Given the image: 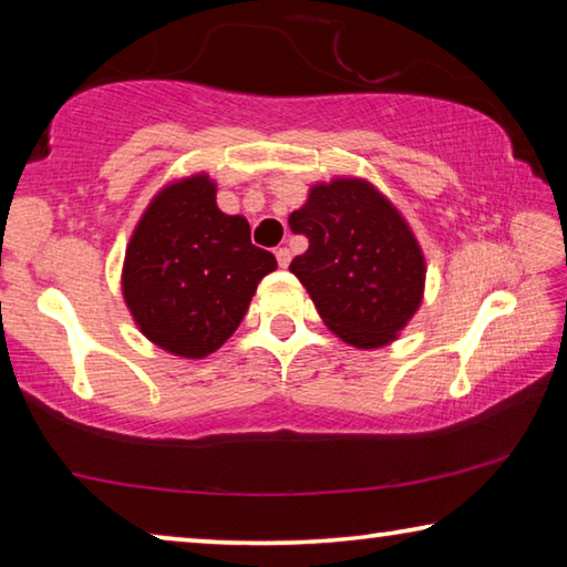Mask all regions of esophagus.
<instances>
[{
  "label": "esophagus",
  "instance_id": "obj_1",
  "mask_svg": "<svg viewBox=\"0 0 567 567\" xmlns=\"http://www.w3.org/2000/svg\"><path fill=\"white\" fill-rule=\"evenodd\" d=\"M275 257H277V265H280V267H287V265H290V260H292L290 249H287V247H280V249H277Z\"/></svg>",
  "mask_w": 567,
  "mask_h": 567
}]
</instances>
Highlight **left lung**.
<instances>
[{
  "label": "left lung",
  "instance_id": "8db88e82",
  "mask_svg": "<svg viewBox=\"0 0 567 567\" xmlns=\"http://www.w3.org/2000/svg\"><path fill=\"white\" fill-rule=\"evenodd\" d=\"M290 227L310 243L290 272L324 324L354 348L392 342L425 285V260L398 209L368 182L334 179L310 192Z\"/></svg>",
  "mask_w": 567,
  "mask_h": 567
}]
</instances>
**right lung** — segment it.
Masks as SVG:
<instances>
[{
    "instance_id": "1",
    "label": "right lung",
    "mask_w": 567,
    "mask_h": 567,
    "mask_svg": "<svg viewBox=\"0 0 567 567\" xmlns=\"http://www.w3.org/2000/svg\"><path fill=\"white\" fill-rule=\"evenodd\" d=\"M277 267L245 217L215 205L205 175L159 192L130 239L122 290L140 330L182 358L215 352L243 322L257 282Z\"/></svg>"
}]
</instances>
